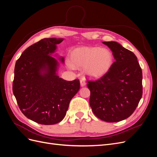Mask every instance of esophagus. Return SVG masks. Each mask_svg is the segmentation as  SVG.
<instances>
[{
	"mask_svg": "<svg viewBox=\"0 0 157 157\" xmlns=\"http://www.w3.org/2000/svg\"><path fill=\"white\" fill-rule=\"evenodd\" d=\"M80 86H84L86 85V82L84 78H81L80 80Z\"/></svg>",
	"mask_w": 157,
	"mask_h": 157,
	"instance_id": "obj_1",
	"label": "esophagus"
}]
</instances>
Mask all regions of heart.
Segmentation results:
<instances>
[{
    "label": "heart",
    "mask_w": 157,
    "mask_h": 157,
    "mask_svg": "<svg viewBox=\"0 0 157 157\" xmlns=\"http://www.w3.org/2000/svg\"><path fill=\"white\" fill-rule=\"evenodd\" d=\"M113 63L112 52L107 48L99 47H80L71 53L69 68L80 69L92 78H99L105 75Z\"/></svg>",
    "instance_id": "1"
}]
</instances>
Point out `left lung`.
I'll use <instances>...</instances> for the list:
<instances>
[{"label":"left lung","mask_w":157,"mask_h":157,"mask_svg":"<svg viewBox=\"0 0 157 157\" xmlns=\"http://www.w3.org/2000/svg\"><path fill=\"white\" fill-rule=\"evenodd\" d=\"M115 59L108 72L88 80L90 105L99 119L108 122L124 120L134 112L142 97V71L137 57L117 42H103Z\"/></svg>","instance_id":"1"}]
</instances>
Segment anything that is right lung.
Segmentation results:
<instances>
[{"label":"right lung","instance_id":"obj_1","mask_svg":"<svg viewBox=\"0 0 157 157\" xmlns=\"http://www.w3.org/2000/svg\"><path fill=\"white\" fill-rule=\"evenodd\" d=\"M62 41L42 39L25 50L15 65L12 90L19 108L26 117L40 124L62 121L80 89L78 79L67 81L56 73L58 62L49 54Z\"/></svg>","mask_w":157,"mask_h":157}]
</instances>
